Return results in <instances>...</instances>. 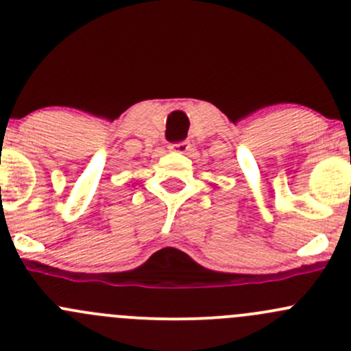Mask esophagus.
Wrapping results in <instances>:
<instances>
[{"mask_svg":"<svg viewBox=\"0 0 351 351\" xmlns=\"http://www.w3.org/2000/svg\"><path fill=\"white\" fill-rule=\"evenodd\" d=\"M190 149L189 141H180V143L169 144V151H175V153H186Z\"/></svg>","mask_w":351,"mask_h":351,"instance_id":"1","label":"esophagus"}]
</instances>
